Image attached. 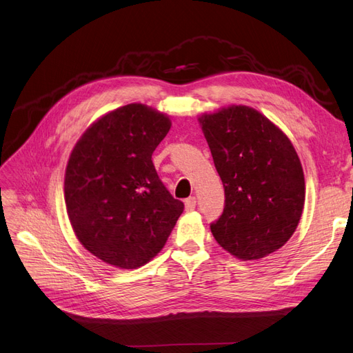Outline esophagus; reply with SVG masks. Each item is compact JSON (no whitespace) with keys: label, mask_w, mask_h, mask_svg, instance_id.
<instances>
[{"label":"esophagus","mask_w":353,"mask_h":353,"mask_svg":"<svg viewBox=\"0 0 353 353\" xmlns=\"http://www.w3.org/2000/svg\"><path fill=\"white\" fill-rule=\"evenodd\" d=\"M194 209H196V197H188L185 200V210L191 212V210H194Z\"/></svg>","instance_id":"1"}]
</instances>
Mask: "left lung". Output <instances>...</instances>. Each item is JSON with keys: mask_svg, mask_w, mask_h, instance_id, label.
Returning <instances> with one entry per match:
<instances>
[{"mask_svg": "<svg viewBox=\"0 0 353 353\" xmlns=\"http://www.w3.org/2000/svg\"><path fill=\"white\" fill-rule=\"evenodd\" d=\"M199 122L225 190L213 237L241 261L262 259L283 248L301 221V159L280 128L249 105L203 113Z\"/></svg>", "mask_w": 353, "mask_h": 353, "instance_id": "1", "label": "left lung"}]
</instances>
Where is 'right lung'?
Instances as JSON below:
<instances>
[{
  "instance_id": "right-lung-1",
  "label": "right lung",
  "mask_w": 353,
  "mask_h": 353,
  "mask_svg": "<svg viewBox=\"0 0 353 353\" xmlns=\"http://www.w3.org/2000/svg\"><path fill=\"white\" fill-rule=\"evenodd\" d=\"M170 125L145 104L122 105L91 123L68 160L65 201L74 236L116 268L150 262L184 210L152 162Z\"/></svg>"
}]
</instances>
